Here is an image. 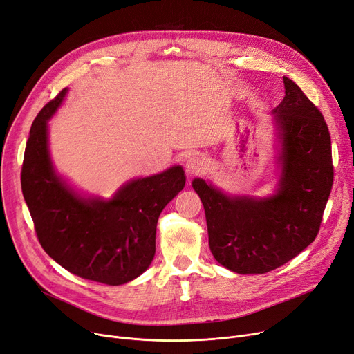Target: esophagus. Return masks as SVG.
<instances>
[{
  "mask_svg": "<svg viewBox=\"0 0 354 354\" xmlns=\"http://www.w3.org/2000/svg\"><path fill=\"white\" fill-rule=\"evenodd\" d=\"M184 167H185L187 176H196V174H200L205 170V162L201 157L192 156V157L187 158Z\"/></svg>",
  "mask_w": 354,
  "mask_h": 354,
  "instance_id": "34e87169",
  "label": "esophagus"
}]
</instances>
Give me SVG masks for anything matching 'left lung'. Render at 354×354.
Wrapping results in <instances>:
<instances>
[{
    "label": "left lung",
    "instance_id": "obj_1",
    "mask_svg": "<svg viewBox=\"0 0 354 354\" xmlns=\"http://www.w3.org/2000/svg\"><path fill=\"white\" fill-rule=\"evenodd\" d=\"M283 82L284 98L272 111L274 193L230 194L198 177L192 183L204 205L212 254L239 274L272 272L313 243L333 185L327 124L296 82Z\"/></svg>",
    "mask_w": 354,
    "mask_h": 354
}]
</instances>
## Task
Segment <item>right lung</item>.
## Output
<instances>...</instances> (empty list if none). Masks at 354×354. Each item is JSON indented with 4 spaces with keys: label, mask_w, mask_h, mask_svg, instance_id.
I'll return each instance as SVG.
<instances>
[{
    "label": "right lung",
    "mask_w": 354,
    "mask_h": 354,
    "mask_svg": "<svg viewBox=\"0 0 354 354\" xmlns=\"http://www.w3.org/2000/svg\"><path fill=\"white\" fill-rule=\"evenodd\" d=\"M68 88L35 117L24 153L21 187L46 253L82 279L120 286L147 270L156 254L157 221L185 185L181 165L131 178L110 197L86 194L58 173L50 126Z\"/></svg>",
    "instance_id": "right-lung-1"
}]
</instances>
